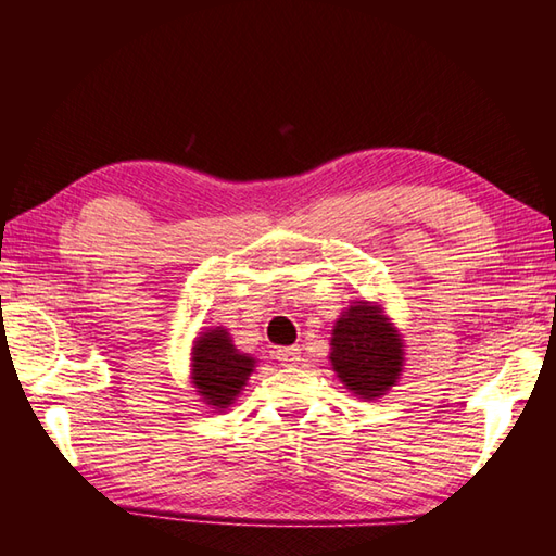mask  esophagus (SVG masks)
<instances>
[{
    "instance_id": "obj_1",
    "label": "esophagus",
    "mask_w": 556,
    "mask_h": 556,
    "mask_svg": "<svg viewBox=\"0 0 556 556\" xmlns=\"http://www.w3.org/2000/svg\"><path fill=\"white\" fill-rule=\"evenodd\" d=\"M277 358L281 365H296L301 361V349L299 346H285L277 351Z\"/></svg>"
}]
</instances>
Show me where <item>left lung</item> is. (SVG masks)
I'll return each instance as SVG.
<instances>
[{"label": "left lung", "instance_id": "8db88e82", "mask_svg": "<svg viewBox=\"0 0 556 556\" xmlns=\"http://www.w3.org/2000/svg\"><path fill=\"white\" fill-rule=\"evenodd\" d=\"M329 363L353 396L375 401L396 387L406 365L399 327L377 301H353L329 337Z\"/></svg>", "mask_w": 556, "mask_h": 556}]
</instances>
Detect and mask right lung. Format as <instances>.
<instances>
[{"instance_id": "1", "label": "right lung", "mask_w": 556, "mask_h": 556, "mask_svg": "<svg viewBox=\"0 0 556 556\" xmlns=\"http://www.w3.org/2000/svg\"><path fill=\"white\" fill-rule=\"evenodd\" d=\"M255 363L251 353L236 349L229 329L207 327L191 346V384L207 408L222 413L236 404Z\"/></svg>"}]
</instances>
